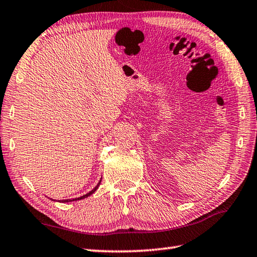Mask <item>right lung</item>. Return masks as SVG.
I'll return each mask as SVG.
<instances>
[{"label": "right lung", "instance_id": "obj_1", "mask_svg": "<svg viewBox=\"0 0 257 257\" xmlns=\"http://www.w3.org/2000/svg\"><path fill=\"white\" fill-rule=\"evenodd\" d=\"M100 182H101V179L99 180V182L97 183V185L96 187L92 189L91 191H89L88 193H86V194H84V195H81V196H79V198H75V199H66V200H53V199H51V200H53V201H58V202H63V203H68V202H73V201H78V200H83V199H85V198H88L89 195H91L92 193L95 192V191L98 189V187H99V184H100Z\"/></svg>", "mask_w": 257, "mask_h": 257}]
</instances>
